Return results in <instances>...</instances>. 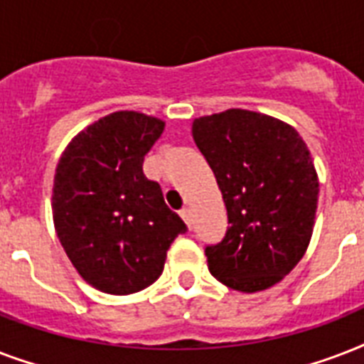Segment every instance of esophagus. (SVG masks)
Returning a JSON list of instances; mask_svg holds the SVG:
<instances>
[{
	"label": "esophagus",
	"mask_w": 364,
	"mask_h": 364,
	"mask_svg": "<svg viewBox=\"0 0 364 364\" xmlns=\"http://www.w3.org/2000/svg\"><path fill=\"white\" fill-rule=\"evenodd\" d=\"M181 219L185 221V225H187L188 228H193V213H191V210H183Z\"/></svg>",
	"instance_id": "1"
}]
</instances>
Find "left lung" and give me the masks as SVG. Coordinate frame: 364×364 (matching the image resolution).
I'll list each match as a JSON object with an SVG mask.
<instances>
[{"mask_svg": "<svg viewBox=\"0 0 364 364\" xmlns=\"http://www.w3.org/2000/svg\"><path fill=\"white\" fill-rule=\"evenodd\" d=\"M193 137L228 215L223 242L205 247L211 276L240 293L274 287L304 257L316 225L319 179L308 145L287 122L247 109L194 119Z\"/></svg>", "mask_w": 364, "mask_h": 364, "instance_id": "8db88e82", "label": "left lung"}]
</instances>
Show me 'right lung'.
<instances>
[{
	"instance_id": "right-lung-1",
	"label": "right lung",
	"mask_w": 364,
	"mask_h": 364,
	"mask_svg": "<svg viewBox=\"0 0 364 364\" xmlns=\"http://www.w3.org/2000/svg\"><path fill=\"white\" fill-rule=\"evenodd\" d=\"M166 122L117 111L77 134L53 185L54 230L79 276L107 294H132L164 270L171 242L187 230L166 205L143 159Z\"/></svg>"
}]
</instances>
